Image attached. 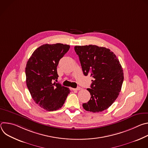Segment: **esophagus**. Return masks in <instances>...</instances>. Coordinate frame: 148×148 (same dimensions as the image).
Listing matches in <instances>:
<instances>
[{
    "mask_svg": "<svg viewBox=\"0 0 148 148\" xmlns=\"http://www.w3.org/2000/svg\"><path fill=\"white\" fill-rule=\"evenodd\" d=\"M81 87H77V88H72V90H74V91H78V90H81Z\"/></svg>",
    "mask_w": 148,
    "mask_h": 148,
    "instance_id": "34e87169",
    "label": "esophagus"
}]
</instances>
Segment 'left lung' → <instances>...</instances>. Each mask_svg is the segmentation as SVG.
Returning a JSON list of instances; mask_svg holds the SVG:
<instances>
[{
    "instance_id": "left-lung-1",
    "label": "left lung",
    "mask_w": 148,
    "mask_h": 148,
    "mask_svg": "<svg viewBox=\"0 0 148 148\" xmlns=\"http://www.w3.org/2000/svg\"><path fill=\"white\" fill-rule=\"evenodd\" d=\"M75 51L79 57L84 74H90L91 97L82 104L84 110L92 112H102L114 102L121 90L123 73L119 60L110 49L95 45L76 46Z\"/></svg>"
}]
</instances>
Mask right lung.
<instances>
[{"label":"right lung","mask_w":148,"mask_h":148,"mask_svg":"<svg viewBox=\"0 0 148 148\" xmlns=\"http://www.w3.org/2000/svg\"><path fill=\"white\" fill-rule=\"evenodd\" d=\"M69 49L67 45H43L33 53L27 62V87L34 102L46 111L61 108L70 92L69 88L53 82L58 77V62Z\"/></svg>","instance_id":"right-lung-1"}]
</instances>
